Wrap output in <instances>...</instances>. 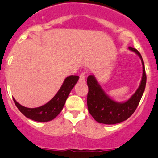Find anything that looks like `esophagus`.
I'll return each instance as SVG.
<instances>
[{
	"label": "esophagus",
	"instance_id": "esophagus-1",
	"mask_svg": "<svg viewBox=\"0 0 158 158\" xmlns=\"http://www.w3.org/2000/svg\"><path fill=\"white\" fill-rule=\"evenodd\" d=\"M79 81H85V72H82V73H81L80 76H79Z\"/></svg>",
	"mask_w": 158,
	"mask_h": 158
}]
</instances>
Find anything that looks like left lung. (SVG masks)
<instances>
[{
  "mask_svg": "<svg viewBox=\"0 0 158 158\" xmlns=\"http://www.w3.org/2000/svg\"><path fill=\"white\" fill-rule=\"evenodd\" d=\"M128 49L139 56L143 64V77L140 85L128 100L125 102H115L106 94L94 76L90 75L87 79L88 86L87 97L88 111L98 123L112 125L123 122L129 118L138 106L146 88V70L143 58L138 50L131 47H129Z\"/></svg>",
  "mask_w": 158,
  "mask_h": 158,
  "instance_id": "1",
  "label": "left lung"
}]
</instances>
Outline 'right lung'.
<instances>
[{"label": "right lung", "mask_w": 158, "mask_h": 158, "mask_svg": "<svg viewBox=\"0 0 158 158\" xmlns=\"http://www.w3.org/2000/svg\"><path fill=\"white\" fill-rule=\"evenodd\" d=\"M78 76H70L64 79L63 85L57 94L50 101L44 106L35 108L22 106L13 98L15 106L27 118L37 122H48L56 118L64 107L69 94L79 80Z\"/></svg>", "instance_id": "right-lung-1"}]
</instances>
